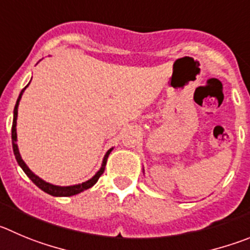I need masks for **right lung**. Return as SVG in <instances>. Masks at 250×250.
<instances>
[{
	"mask_svg": "<svg viewBox=\"0 0 250 250\" xmlns=\"http://www.w3.org/2000/svg\"><path fill=\"white\" fill-rule=\"evenodd\" d=\"M27 86H25V87L23 88L22 91H21L20 97H18V100H17V104H16V106H15V111H13L12 146H13V153H15L16 160H17V163H18V164H20V167H22L23 171H24L25 174H27L28 178H29L30 180L33 181V183L36 184V185L38 186V188H41V190H43L44 192L49 193V195H51V196H72V195H76V193L83 192V190H87V188H92V186L97 183V180H99V179H100V176H101V175L104 174V167H106L107 158H108V155H109V153H111L112 149H109V150L106 153V155H104V163H102L101 169H100L99 171L96 172V175H95V176H93L92 179H90V180L85 181V183H83V184H79V185H74V186H55V185H51V184H49V183H45V181L42 180L41 178H38L37 175H34L33 172L30 171L29 167H28L27 165H25V163L22 160V158H21L20 151H18V146H17V144H16V141H17V132H16V125H17L18 104H20V100H21V97H22V93L24 92V90H25V88H27Z\"/></svg>",
	"mask_w": 250,
	"mask_h": 250,
	"instance_id": "obj_1",
	"label": "right lung"
}]
</instances>
